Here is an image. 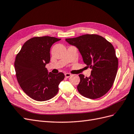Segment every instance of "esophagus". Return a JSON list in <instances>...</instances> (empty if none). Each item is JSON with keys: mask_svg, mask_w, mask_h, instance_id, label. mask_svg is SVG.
<instances>
[{"mask_svg": "<svg viewBox=\"0 0 134 134\" xmlns=\"http://www.w3.org/2000/svg\"><path fill=\"white\" fill-rule=\"evenodd\" d=\"M71 75V74L70 73H68V72H66V73L65 74V77L67 78H69V77H70Z\"/></svg>", "mask_w": 134, "mask_h": 134, "instance_id": "34e87169", "label": "esophagus"}]
</instances>
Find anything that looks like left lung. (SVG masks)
<instances>
[{
    "label": "left lung",
    "mask_w": 134,
    "mask_h": 134,
    "mask_svg": "<svg viewBox=\"0 0 134 134\" xmlns=\"http://www.w3.org/2000/svg\"><path fill=\"white\" fill-rule=\"evenodd\" d=\"M65 40L78 48L84 63L92 70L89 77L79 75L80 80L77 86L79 93L90 99L98 98L106 94L114 83L119 64L111 43L94 34Z\"/></svg>",
    "instance_id": "1"
}]
</instances>
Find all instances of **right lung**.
Wrapping results in <instances>:
<instances>
[{
  "label": "right lung",
  "mask_w": 134,
  "mask_h": 134,
  "mask_svg": "<svg viewBox=\"0 0 134 134\" xmlns=\"http://www.w3.org/2000/svg\"><path fill=\"white\" fill-rule=\"evenodd\" d=\"M50 36L35 37L23 44L15 57L14 67L17 79L22 90L31 98L45 101L55 97L64 73H48L45 68L50 61V48L60 41Z\"/></svg>",
  "instance_id": "add662e5"
}]
</instances>
